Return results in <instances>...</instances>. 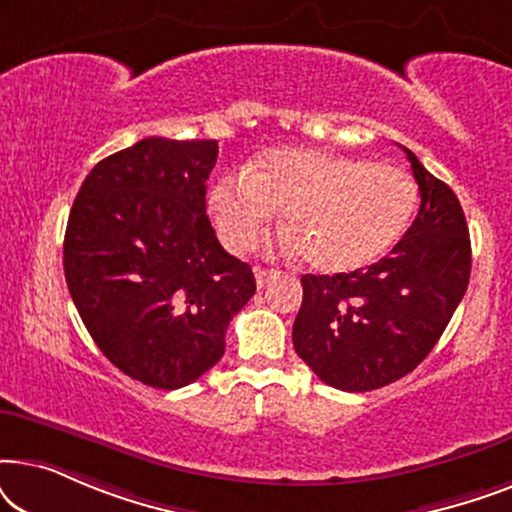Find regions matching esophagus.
<instances>
[{
	"instance_id": "1",
	"label": "esophagus",
	"mask_w": 512,
	"mask_h": 512,
	"mask_svg": "<svg viewBox=\"0 0 512 512\" xmlns=\"http://www.w3.org/2000/svg\"><path fill=\"white\" fill-rule=\"evenodd\" d=\"M254 275H256V284H258V286H265V284H270L272 279H277V277H279V270L256 268V270H254Z\"/></svg>"
}]
</instances>
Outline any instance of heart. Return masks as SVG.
Returning a JSON list of instances; mask_svg holds the SVG:
<instances>
[{
    "label": "heart",
    "mask_w": 512,
    "mask_h": 512,
    "mask_svg": "<svg viewBox=\"0 0 512 512\" xmlns=\"http://www.w3.org/2000/svg\"><path fill=\"white\" fill-rule=\"evenodd\" d=\"M419 188L401 167L321 149H272L244 172H226L209 193V214L230 251H247L277 212L291 230L286 249L314 270L368 268L401 242Z\"/></svg>",
    "instance_id": "obj_1"
}]
</instances>
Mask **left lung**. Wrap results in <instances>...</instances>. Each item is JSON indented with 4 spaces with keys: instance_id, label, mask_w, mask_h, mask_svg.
<instances>
[{
    "instance_id": "1",
    "label": "left lung",
    "mask_w": 512,
    "mask_h": 512,
    "mask_svg": "<svg viewBox=\"0 0 512 512\" xmlns=\"http://www.w3.org/2000/svg\"><path fill=\"white\" fill-rule=\"evenodd\" d=\"M422 195L417 219L366 270L303 275L293 347L342 391H373L426 359L471 279V237L459 198L405 149Z\"/></svg>"
}]
</instances>
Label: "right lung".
I'll list each match as a JSON object with an SVG mask.
<instances>
[{
  "label": "right lung",
  "mask_w": 512,
  "mask_h": 512,
  "mask_svg": "<svg viewBox=\"0 0 512 512\" xmlns=\"http://www.w3.org/2000/svg\"><path fill=\"white\" fill-rule=\"evenodd\" d=\"M216 156L214 139L146 137L100 160L69 212L62 263L76 310L121 373L156 389L205 375L256 293L205 214Z\"/></svg>",
  "instance_id": "1"
}]
</instances>
